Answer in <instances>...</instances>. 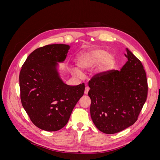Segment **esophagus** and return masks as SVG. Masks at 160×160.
I'll return each mask as SVG.
<instances>
[{"label":"esophagus","mask_w":160,"mask_h":160,"mask_svg":"<svg viewBox=\"0 0 160 160\" xmlns=\"http://www.w3.org/2000/svg\"><path fill=\"white\" fill-rule=\"evenodd\" d=\"M89 88H88V87H86L85 88V91H84V93L85 94V95H87L88 93V92H89Z\"/></svg>","instance_id":"34e87169"}]
</instances>
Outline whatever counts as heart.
<instances>
[{
	"label": "heart",
	"mask_w": 160,
	"mask_h": 160,
	"mask_svg": "<svg viewBox=\"0 0 160 160\" xmlns=\"http://www.w3.org/2000/svg\"><path fill=\"white\" fill-rule=\"evenodd\" d=\"M115 61V56L106 50L101 49H93L81 54L77 60V65L81 70H88L98 65L97 72L105 73L110 71ZM75 75L80 76L77 69L73 70Z\"/></svg>",
	"instance_id": "heart-1"
}]
</instances>
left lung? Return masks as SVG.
<instances>
[{
  "label": "left lung",
  "instance_id": "1",
  "mask_svg": "<svg viewBox=\"0 0 160 160\" xmlns=\"http://www.w3.org/2000/svg\"><path fill=\"white\" fill-rule=\"evenodd\" d=\"M128 61L120 71L99 73L89 82L90 113L101 132L113 134L136 122L148 95L146 74L138 58L126 48Z\"/></svg>",
  "mask_w": 160,
  "mask_h": 160
}]
</instances>
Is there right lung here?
Listing matches in <instances>:
<instances>
[{"label": "right lung", "instance_id": "1", "mask_svg": "<svg viewBox=\"0 0 160 160\" xmlns=\"http://www.w3.org/2000/svg\"><path fill=\"white\" fill-rule=\"evenodd\" d=\"M69 49L65 44L38 48L27 58L19 75L22 107L33 124L47 132L65 126L84 93V83L68 85L60 76L59 62H64Z\"/></svg>", "mask_w": 160, "mask_h": 160}]
</instances>
